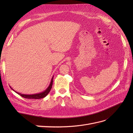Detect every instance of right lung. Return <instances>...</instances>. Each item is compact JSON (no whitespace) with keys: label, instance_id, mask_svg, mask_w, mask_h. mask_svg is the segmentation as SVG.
Listing matches in <instances>:
<instances>
[{"label":"right lung","instance_id":"1","mask_svg":"<svg viewBox=\"0 0 133 133\" xmlns=\"http://www.w3.org/2000/svg\"><path fill=\"white\" fill-rule=\"evenodd\" d=\"M53 77L54 76L52 77V79L51 80L50 83L49 84V87H48L45 90H44V91L40 92V93H38V94H30V95H27V94H23L20 93V92H17L16 91H15L13 88H11L10 87L11 89L13 90V91H14L15 92H17L18 94H19V95H21L22 97L24 98H26V99H41V98H43L48 94V93L50 92L51 88H52V85H53Z\"/></svg>","mask_w":133,"mask_h":133}]
</instances>
